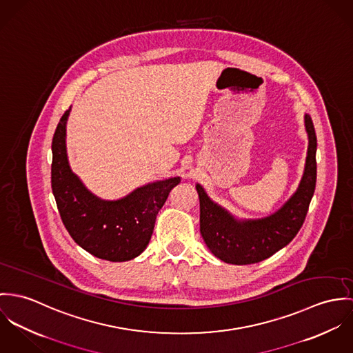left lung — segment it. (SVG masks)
<instances>
[{
    "label": "left lung",
    "mask_w": 353,
    "mask_h": 353,
    "mask_svg": "<svg viewBox=\"0 0 353 353\" xmlns=\"http://www.w3.org/2000/svg\"><path fill=\"white\" fill-rule=\"evenodd\" d=\"M305 121L309 134L305 174L295 195L274 215L259 221H235L228 211L212 203L199 184L196 185L200 233L211 253L219 260L235 265L260 263L288 245L301 230L316 181V137L312 118L306 115Z\"/></svg>",
    "instance_id": "8db88e82"
}]
</instances>
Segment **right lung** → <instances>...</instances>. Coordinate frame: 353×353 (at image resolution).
Wrapping results in <instances>:
<instances>
[{
	"instance_id": "add662e5",
	"label": "right lung",
	"mask_w": 353,
	"mask_h": 353,
	"mask_svg": "<svg viewBox=\"0 0 353 353\" xmlns=\"http://www.w3.org/2000/svg\"><path fill=\"white\" fill-rule=\"evenodd\" d=\"M59 120L52 137L51 188L61 219L82 249L108 261H127L148 246L156 216L179 177L157 181L135 190L117 201L92 195L70 170L66 156V120Z\"/></svg>"
}]
</instances>
